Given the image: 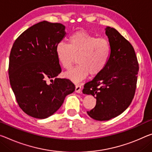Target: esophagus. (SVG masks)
Instances as JSON below:
<instances>
[{"label":"esophagus","mask_w":152,"mask_h":152,"mask_svg":"<svg viewBox=\"0 0 152 152\" xmlns=\"http://www.w3.org/2000/svg\"><path fill=\"white\" fill-rule=\"evenodd\" d=\"M75 91L78 93H80L81 92V86L80 85H76L75 87Z\"/></svg>","instance_id":"esophagus-1"}]
</instances>
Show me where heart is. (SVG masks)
I'll list each match as a JSON object with an SVG mask.
<instances>
[{
    "label": "heart",
    "instance_id": "1",
    "mask_svg": "<svg viewBox=\"0 0 152 152\" xmlns=\"http://www.w3.org/2000/svg\"><path fill=\"white\" fill-rule=\"evenodd\" d=\"M111 48L105 38L80 30L69 37L67 45L60 42L55 49L57 59L63 68L70 69L77 57L78 66L64 73L66 78L78 84L90 74L96 76L101 73L108 62Z\"/></svg>",
    "mask_w": 152,
    "mask_h": 152
}]
</instances>
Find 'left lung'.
<instances>
[{
    "label": "left lung",
    "instance_id": "1",
    "mask_svg": "<svg viewBox=\"0 0 152 152\" xmlns=\"http://www.w3.org/2000/svg\"><path fill=\"white\" fill-rule=\"evenodd\" d=\"M111 51L103 70L86 83L83 93L96 98V105L88 115L99 121L115 118L124 112L135 93L139 64L134 50L115 28L107 26Z\"/></svg>",
    "mask_w": 152,
    "mask_h": 152
}]
</instances>
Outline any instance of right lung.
Segmentation results:
<instances>
[{"mask_svg":"<svg viewBox=\"0 0 152 152\" xmlns=\"http://www.w3.org/2000/svg\"><path fill=\"white\" fill-rule=\"evenodd\" d=\"M66 27L43 21L17 38L9 56V80L19 106L35 118L50 116L61 106L75 86L57 76L61 69L55 49L66 37ZM54 78L48 85L46 80Z\"/></svg>","mask_w":152,"mask_h":152,"instance_id":"add662e5","label":"right lung"}]
</instances>
